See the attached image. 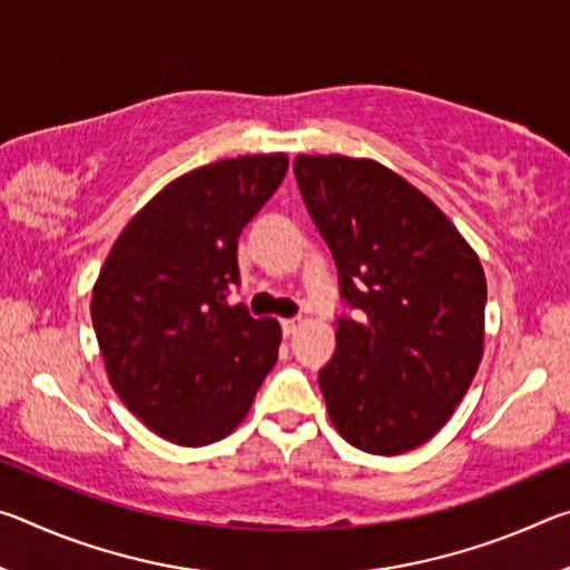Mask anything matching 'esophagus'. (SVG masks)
Here are the masks:
<instances>
[{"label": "esophagus", "mask_w": 570, "mask_h": 570, "mask_svg": "<svg viewBox=\"0 0 570 570\" xmlns=\"http://www.w3.org/2000/svg\"><path fill=\"white\" fill-rule=\"evenodd\" d=\"M302 326H304V320H298V316H294V320H282L284 334H296Z\"/></svg>", "instance_id": "obj_1"}]
</instances>
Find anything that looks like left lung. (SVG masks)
Returning a JSON list of instances; mask_svg holds the SVG:
<instances>
[{"label": "left lung", "instance_id": "1", "mask_svg": "<svg viewBox=\"0 0 570 570\" xmlns=\"http://www.w3.org/2000/svg\"><path fill=\"white\" fill-rule=\"evenodd\" d=\"M294 173L356 308L320 372L326 412L350 445L402 455L445 428L475 377L485 272L452 220L382 163L296 156Z\"/></svg>", "mask_w": 570, "mask_h": 570}]
</instances>
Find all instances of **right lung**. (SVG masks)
<instances>
[{
	"label": "right lung",
	"instance_id": "right-lung-1",
	"mask_svg": "<svg viewBox=\"0 0 570 570\" xmlns=\"http://www.w3.org/2000/svg\"><path fill=\"white\" fill-rule=\"evenodd\" d=\"M286 170V153H266L183 173L130 218L92 286L112 390L176 445L230 435L276 364L282 326L228 306V294L240 282V230Z\"/></svg>",
	"mask_w": 570,
	"mask_h": 570
}]
</instances>
